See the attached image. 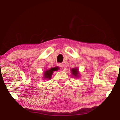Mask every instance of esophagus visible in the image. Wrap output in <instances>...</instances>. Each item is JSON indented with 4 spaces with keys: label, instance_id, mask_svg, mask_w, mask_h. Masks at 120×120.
I'll use <instances>...</instances> for the list:
<instances>
[{
    "label": "esophagus",
    "instance_id": "1",
    "mask_svg": "<svg viewBox=\"0 0 120 120\" xmlns=\"http://www.w3.org/2000/svg\"><path fill=\"white\" fill-rule=\"evenodd\" d=\"M59 67H60V68L63 69V68H64V64H62V63H60L59 64Z\"/></svg>",
    "mask_w": 120,
    "mask_h": 120
}]
</instances>
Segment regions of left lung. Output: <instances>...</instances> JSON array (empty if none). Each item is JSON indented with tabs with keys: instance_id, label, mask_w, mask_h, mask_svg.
<instances>
[{
	"instance_id": "left-lung-1",
	"label": "left lung",
	"mask_w": 120,
	"mask_h": 120,
	"mask_svg": "<svg viewBox=\"0 0 120 120\" xmlns=\"http://www.w3.org/2000/svg\"><path fill=\"white\" fill-rule=\"evenodd\" d=\"M71 74L73 75V76L75 77V78H78L79 77V76H80V75H79L80 73H79V70H78V69L77 68H74L71 69Z\"/></svg>"
}]
</instances>
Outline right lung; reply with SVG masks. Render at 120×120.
Listing matches in <instances>:
<instances>
[{"instance_id":"1","label":"right lung","mask_w":120,"mask_h":120,"mask_svg":"<svg viewBox=\"0 0 120 120\" xmlns=\"http://www.w3.org/2000/svg\"><path fill=\"white\" fill-rule=\"evenodd\" d=\"M59 69V68L58 67H56L49 69L45 70L43 73V79H47V80H49V79H51L52 75L53 73V71H58Z\"/></svg>"}]
</instances>
